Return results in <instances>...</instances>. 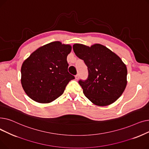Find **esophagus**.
Instances as JSON below:
<instances>
[{
  "label": "esophagus",
  "instance_id": "1",
  "mask_svg": "<svg viewBox=\"0 0 149 149\" xmlns=\"http://www.w3.org/2000/svg\"><path fill=\"white\" fill-rule=\"evenodd\" d=\"M79 79V74H77L76 75H75V79L76 80H78Z\"/></svg>",
  "mask_w": 149,
  "mask_h": 149
}]
</instances>
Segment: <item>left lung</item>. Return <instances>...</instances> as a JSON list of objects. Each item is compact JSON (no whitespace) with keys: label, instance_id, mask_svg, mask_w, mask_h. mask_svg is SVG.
Listing matches in <instances>:
<instances>
[{"label":"left lung","instance_id":"obj_1","mask_svg":"<svg viewBox=\"0 0 149 149\" xmlns=\"http://www.w3.org/2000/svg\"><path fill=\"white\" fill-rule=\"evenodd\" d=\"M73 50L88 67L87 80L79 83L83 93L94 104L106 106L118 100L127 85V70L122 60L106 46L75 43Z\"/></svg>","mask_w":149,"mask_h":149}]
</instances>
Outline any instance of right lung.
Here are the masks:
<instances>
[{
    "label": "right lung",
    "mask_w": 149,
    "mask_h": 149,
    "mask_svg": "<svg viewBox=\"0 0 149 149\" xmlns=\"http://www.w3.org/2000/svg\"><path fill=\"white\" fill-rule=\"evenodd\" d=\"M72 47L54 42L40 47L23 61L21 83L27 95L36 102L48 103L64 92L75 79L68 71L67 56Z\"/></svg>",
    "instance_id": "1"
}]
</instances>
